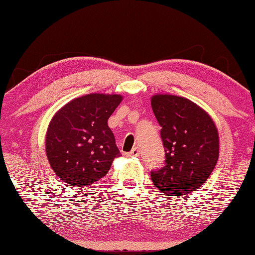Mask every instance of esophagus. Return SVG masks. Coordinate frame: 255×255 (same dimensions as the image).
Returning <instances> with one entry per match:
<instances>
[{
  "label": "esophagus",
  "mask_w": 255,
  "mask_h": 255,
  "mask_svg": "<svg viewBox=\"0 0 255 255\" xmlns=\"http://www.w3.org/2000/svg\"><path fill=\"white\" fill-rule=\"evenodd\" d=\"M127 155H128V156H138V155H139V148L133 147Z\"/></svg>",
  "instance_id": "34e87169"
}]
</instances>
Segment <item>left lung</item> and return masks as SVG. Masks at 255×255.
Segmentation results:
<instances>
[{"instance_id": "left-lung-1", "label": "left lung", "mask_w": 255, "mask_h": 255, "mask_svg": "<svg viewBox=\"0 0 255 255\" xmlns=\"http://www.w3.org/2000/svg\"><path fill=\"white\" fill-rule=\"evenodd\" d=\"M161 136L165 161L150 171V179L166 196L196 191L214 171L219 137L213 119L188 99L156 94L150 101Z\"/></svg>"}]
</instances>
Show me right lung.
<instances>
[{
	"instance_id": "right-lung-1",
	"label": "right lung",
	"mask_w": 255,
	"mask_h": 255,
	"mask_svg": "<svg viewBox=\"0 0 255 255\" xmlns=\"http://www.w3.org/2000/svg\"><path fill=\"white\" fill-rule=\"evenodd\" d=\"M122 100L119 94H88L54 116L46 135V154L60 180L82 188L108 173L120 156L108 119Z\"/></svg>"
}]
</instances>
